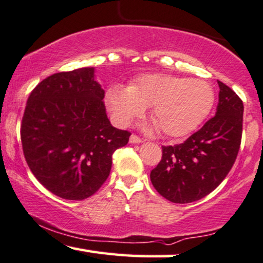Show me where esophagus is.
<instances>
[{
	"instance_id": "obj_1",
	"label": "esophagus",
	"mask_w": 263,
	"mask_h": 263,
	"mask_svg": "<svg viewBox=\"0 0 263 263\" xmlns=\"http://www.w3.org/2000/svg\"><path fill=\"white\" fill-rule=\"evenodd\" d=\"M129 142L130 143H141L142 142V140L139 138V136H136V135H132L130 138H129Z\"/></svg>"
}]
</instances>
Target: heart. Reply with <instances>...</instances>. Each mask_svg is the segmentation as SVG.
<instances>
[{
	"instance_id": "heart-1",
	"label": "heart",
	"mask_w": 263,
	"mask_h": 263,
	"mask_svg": "<svg viewBox=\"0 0 263 263\" xmlns=\"http://www.w3.org/2000/svg\"><path fill=\"white\" fill-rule=\"evenodd\" d=\"M214 99L208 82L170 74H145L127 88L116 85L105 95L107 109L118 124H128L151 106L157 127L170 138L195 130L211 112Z\"/></svg>"
}]
</instances>
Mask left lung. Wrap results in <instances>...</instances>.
Instances as JSON below:
<instances>
[{"label":"left lung","mask_w":263,"mask_h":263,"mask_svg":"<svg viewBox=\"0 0 263 263\" xmlns=\"http://www.w3.org/2000/svg\"><path fill=\"white\" fill-rule=\"evenodd\" d=\"M215 116L175 146H163L160 163L151 171L158 193L175 203L202 199L220 184L235 163L242 139L243 102L218 81Z\"/></svg>","instance_id":"8db88e82"}]
</instances>
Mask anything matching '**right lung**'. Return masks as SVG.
I'll return each instance as SVG.
<instances>
[{
  "label": "right lung",
  "instance_id": "obj_1",
  "mask_svg": "<svg viewBox=\"0 0 263 263\" xmlns=\"http://www.w3.org/2000/svg\"><path fill=\"white\" fill-rule=\"evenodd\" d=\"M95 68L50 75L27 99L21 142L35 178L55 195L84 200L109 177L130 133L111 125Z\"/></svg>",
  "mask_w": 263,
  "mask_h": 263
}]
</instances>
